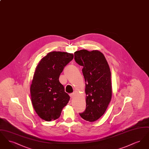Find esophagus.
<instances>
[{"label": "esophagus", "instance_id": "34e87169", "mask_svg": "<svg viewBox=\"0 0 149 149\" xmlns=\"http://www.w3.org/2000/svg\"><path fill=\"white\" fill-rule=\"evenodd\" d=\"M75 94H76L75 93H71V94H70V97H71V98H73L75 96Z\"/></svg>", "mask_w": 149, "mask_h": 149}]
</instances>
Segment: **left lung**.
<instances>
[{
  "mask_svg": "<svg viewBox=\"0 0 149 149\" xmlns=\"http://www.w3.org/2000/svg\"><path fill=\"white\" fill-rule=\"evenodd\" d=\"M75 61L82 66L85 81L86 109L80 116L84 120H98L106 111L112 95L111 72L104 55L98 50L74 52Z\"/></svg>",
  "mask_w": 149,
  "mask_h": 149,
  "instance_id": "1",
  "label": "left lung"
}]
</instances>
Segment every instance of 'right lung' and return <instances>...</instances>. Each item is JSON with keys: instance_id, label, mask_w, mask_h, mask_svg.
Wrapping results in <instances>:
<instances>
[{"instance_id": "add662e5", "label": "right lung", "mask_w": 149, "mask_h": 149, "mask_svg": "<svg viewBox=\"0 0 149 149\" xmlns=\"http://www.w3.org/2000/svg\"><path fill=\"white\" fill-rule=\"evenodd\" d=\"M73 54L50 52L36 68L30 87L32 104L36 113L46 121L59 118L70 99L59 77L64 68L73 59Z\"/></svg>"}]
</instances>
